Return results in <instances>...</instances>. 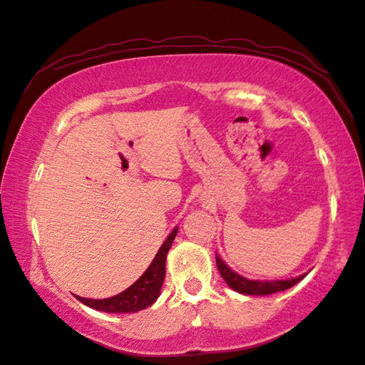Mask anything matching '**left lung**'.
I'll return each mask as SVG.
<instances>
[{
  "mask_svg": "<svg viewBox=\"0 0 365 365\" xmlns=\"http://www.w3.org/2000/svg\"><path fill=\"white\" fill-rule=\"evenodd\" d=\"M216 267H218L220 274L222 276L224 281L230 287L232 290H235L242 294H255V297H263V294H271L290 289L294 284H298L301 279H304L307 273L301 274L298 277L285 279V281H252V279L243 277L242 274L235 273L234 269L226 265L218 254H216Z\"/></svg>",
  "mask_w": 365,
  "mask_h": 365,
  "instance_id": "obj_1",
  "label": "left lung"
}]
</instances>
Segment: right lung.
I'll list each match as a JSON object with an SVG mask.
<instances>
[{
  "label": "right lung",
  "mask_w": 365,
  "mask_h": 365,
  "mask_svg": "<svg viewBox=\"0 0 365 365\" xmlns=\"http://www.w3.org/2000/svg\"><path fill=\"white\" fill-rule=\"evenodd\" d=\"M178 227L170 232L169 237L161 245L157 255H155L152 263L144 271V274L138 279L135 284H131L127 290L115 294L111 298L105 299H91V298H81L76 297V299L81 301L96 311L102 312H111V314H131L139 312L143 309L152 306L157 298L160 297L161 285L166 276V255L169 247L173 246L174 238L177 235Z\"/></svg>",
  "instance_id": "add662e5"
}]
</instances>
